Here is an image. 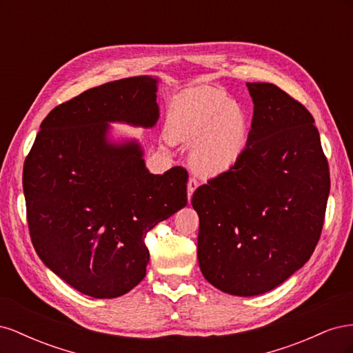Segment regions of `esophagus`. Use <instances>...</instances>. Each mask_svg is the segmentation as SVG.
<instances>
[{"label": "esophagus", "instance_id": "34e87169", "mask_svg": "<svg viewBox=\"0 0 353 353\" xmlns=\"http://www.w3.org/2000/svg\"><path fill=\"white\" fill-rule=\"evenodd\" d=\"M199 187V183H197V179H194V178H190L188 179V184H187V194H188V201H190V199H191V196H193V193L196 191V188Z\"/></svg>", "mask_w": 353, "mask_h": 353}]
</instances>
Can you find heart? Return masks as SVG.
I'll return each mask as SVG.
<instances>
[{
    "instance_id": "1",
    "label": "heart",
    "mask_w": 353,
    "mask_h": 353,
    "mask_svg": "<svg viewBox=\"0 0 353 353\" xmlns=\"http://www.w3.org/2000/svg\"><path fill=\"white\" fill-rule=\"evenodd\" d=\"M170 143L191 144L188 162L201 178H216L236 165L249 144L250 121L225 92L199 88L179 94L165 121Z\"/></svg>"
}]
</instances>
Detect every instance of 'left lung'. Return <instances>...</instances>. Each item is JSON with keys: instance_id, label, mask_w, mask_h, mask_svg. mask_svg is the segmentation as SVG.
Instances as JSON below:
<instances>
[{"instance_id": "1", "label": "left lung", "mask_w": 353, "mask_h": 353, "mask_svg": "<svg viewBox=\"0 0 353 353\" xmlns=\"http://www.w3.org/2000/svg\"><path fill=\"white\" fill-rule=\"evenodd\" d=\"M248 90L254 104L248 148L191 199L203 276L243 297L272 290L309 261L330 194L312 114L274 83L248 82Z\"/></svg>"}]
</instances>
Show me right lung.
<instances>
[{
    "label": "right lung",
    "instance_id": "obj_1",
    "mask_svg": "<svg viewBox=\"0 0 353 353\" xmlns=\"http://www.w3.org/2000/svg\"><path fill=\"white\" fill-rule=\"evenodd\" d=\"M157 82L125 78L57 105L25 160L26 215L39 259L95 299L119 297L144 279L147 232L187 205L184 168L150 174L140 143L109 137L112 122L156 125Z\"/></svg>",
    "mask_w": 353,
    "mask_h": 353
}]
</instances>
